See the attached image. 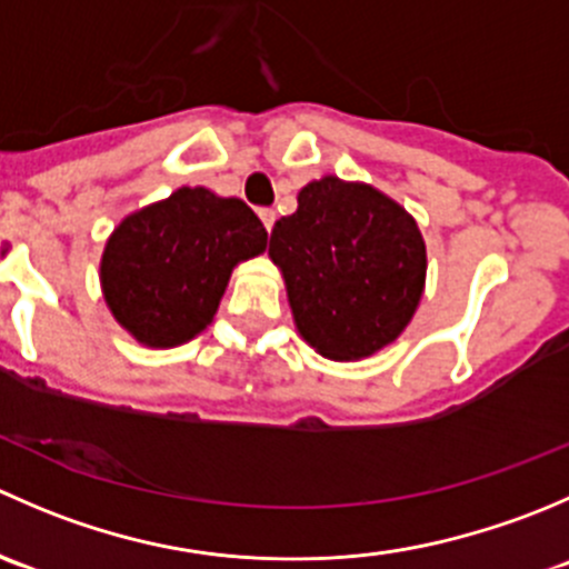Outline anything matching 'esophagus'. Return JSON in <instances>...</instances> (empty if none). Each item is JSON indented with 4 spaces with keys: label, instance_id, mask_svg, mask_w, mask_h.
Segmentation results:
<instances>
[{
    "label": "esophagus",
    "instance_id": "obj_1",
    "mask_svg": "<svg viewBox=\"0 0 569 569\" xmlns=\"http://www.w3.org/2000/svg\"><path fill=\"white\" fill-rule=\"evenodd\" d=\"M258 217H261L263 228H267V231H272V226H274V211H272V209H258Z\"/></svg>",
    "mask_w": 569,
    "mask_h": 569
}]
</instances>
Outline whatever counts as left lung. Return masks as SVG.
Returning a JSON list of instances; mask_svg holds the SVG:
<instances>
[{
    "label": "left lung",
    "mask_w": 569,
    "mask_h": 569,
    "mask_svg": "<svg viewBox=\"0 0 569 569\" xmlns=\"http://www.w3.org/2000/svg\"><path fill=\"white\" fill-rule=\"evenodd\" d=\"M297 332L321 358L363 360L393 343L427 286V244L405 206L363 181L321 176L269 239Z\"/></svg>",
    "instance_id": "8db88e82"
}]
</instances>
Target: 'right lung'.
<instances>
[{
	"label": "right lung",
	"instance_id": "add662e5",
	"mask_svg": "<svg viewBox=\"0 0 569 569\" xmlns=\"http://www.w3.org/2000/svg\"><path fill=\"white\" fill-rule=\"evenodd\" d=\"M267 250V228L239 198L178 187L131 211L101 252V295L142 347L192 341L220 308L233 267Z\"/></svg>",
	"mask_w": 569,
	"mask_h": 569
}]
</instances>
